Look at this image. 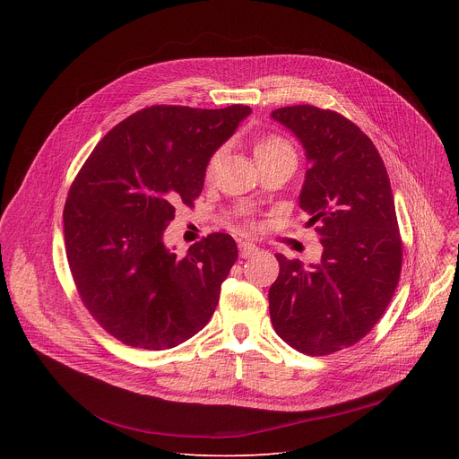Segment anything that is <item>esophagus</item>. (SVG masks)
Returning a JSON list of instances; mask_svg holds the SVG:
<instances>
[{"label":"esophagus","instance_id":"34e87169","mask_svg":"<svg viewBox=\"0 0 459 459\" xmlns=\"http://www.w3.org/2000/svg\"><path fill=\"white\" fill-rule=\"evenodd\" d=\"M257 252V247L250 241H239V255L241 257H250Z\"/></svg>","mask_w":459,"mask_h":459}]
</instances>
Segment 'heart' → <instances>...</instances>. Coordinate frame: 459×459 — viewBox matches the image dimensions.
Wrapping results in <instances>:
<instances>
[{"mask_svg": "<svg viewBox=\"0 0 459 459\" xmlns=\"http://www.w3.org/2000/svg\"><path fill=\"white\" fill-rule=\"evenodd\" d=\"M281 154H294L290 143L281 138V136H276V134H269V136H261L259 140H255L254 143V156H255V161H265V160H271V158H276V156H281ZM223 156V151H218L211 161H209V167H207V174H211L216 165L220 163Z\"/></svg>", "mask_w": 459, "mask_h": 459, "instance_id": "b5f03b06", "label": "heart"}]
</instances>
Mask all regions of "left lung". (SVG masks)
<instances>
[{"label": "left lung", "instance_id": "left-lung-1", "mask_svg": "<svg viewBox=\"0 0 459 459\" xmlns=\"http://www.w3.org/2000/svg\"><path fill=\"white\" fill-rule=\"evenodd\" d=\"M271 116L305 149L299 207L323 245L308 267L276 254L271 321L292 349L326 356L365 338L394 296L403 255L394 195L377 149L351 119L312 105Z\"/></svg>", "mask_w": 459, "mask_h": 459}]
</instances>
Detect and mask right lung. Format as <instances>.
I'll list each match as a JSON object with an SVG mask.
<instances>
[{
	"mask_svg": "<svg viewBox=\"0 0 459 459\" xmlns=\"http://www.w3.org/2000/svg\"><path fill=\"white\" fill-rule=\"evenodd\" d=\"M247 105H152L94 147L63 211L65 248L83 305L125 345L165 351L212 317L238 247L214 232L178 255L163 241L176 205H194L212 154Z\"/></svg>",
	"mask_w": 459,
	"mask_h": 459,
	"instance_id": "right-lung-1",
	"label": "right lung"
}]
</instances>
